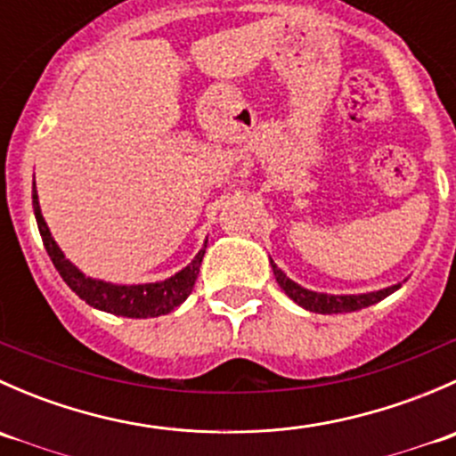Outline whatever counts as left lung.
<instances>
[{"label": "left lung", "instance_id": "left-lung-1", "mask_svg": "<svg viewBox=\"0 0 456 456\" xmlns=\"http://www.w3.org/2000/svg\"><path fill=\"white\" fill-rule=\"evenodd\" d=\"M269 265L273 269L275 282L280 284L284 293L291 297L296 305H300L302 309L314 311V314H322V315H330V314H351V311H360L366 309V306L377 305L379 300L388 297L390 293L397 291L402 287V282L393 284V287L379 289V291H369V293H353V296H333V293H317L311 291V289L300 287L297 282H293L278 265L269 257Z\"/></svg>", "mask_w": 456, "mask_h": 456}]
</instances>
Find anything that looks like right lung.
I'll list each match as a JSON object with an SVG mask.
<instances>
[{
	"instance_id": "obj_1",
	"label": "right lung",
	"mask_w": 456,
	"mask_h": 456,
	"mask_svg": "<svg viewBox=\"0 0 456 456\" xmlns=\"http://www.w3.org/2000/svg\"><path fill=\"white\" fill-rule=\"evenodd\" d=\"M32 209H35L41 240H44V247L45 251H48L50 260H53L54 269L59 271L63 282H66L81 300H86L87 305L94 306V309L105 311V314L112 315L139 317V320H142V317H159L169 314V311H174L176 306H181L183 302L187 300V296L191 293V289H194L196 278H199L200 271V262L202 257H205L207 240L199 254L194 256V260H191L185 269L174 273L172 278L145 284H114L86 275L79 266L72 265L66 257V254L59 249L53 233H50L48 224H45L44 216H41L39 196H37L35 185H32Z\"/></svg>"
}]
</instances>
